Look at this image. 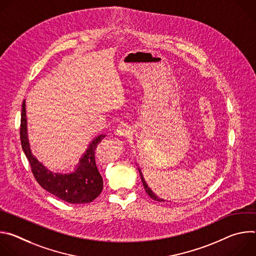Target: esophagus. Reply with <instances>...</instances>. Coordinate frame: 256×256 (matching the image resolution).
Segmentation results:
<instances>
[{
    "mask_svg": "<svg viewBox=\"0 0 256 256\" xmlns=\"http://www.w3.org/2000/svg\"><path fill=\"white\" fill-rule=\"evenodd\" d=\"M130 130L128 126L126 124H120L116 128V134L118 136H128V134H130Z\"/></svg>",
    "mask_w": 256,
    "mask_h": 256,
    "instance_id": "1",
    "label": "esophagus"
}]
</instances>
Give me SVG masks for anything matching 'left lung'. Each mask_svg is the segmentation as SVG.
<instances>
[{
	"label": "left lung",
	"mask_w": 256,
	"mask_h": 256,
	"mask_svg": "<svg viewBox=\"0 0 256 256\" xmlns=\"http://www.w3.org/2000/svg\"><path fill=\"white\" fill-rule=\"evenodd\" d=\"M138 172H140V179H142V186H144V190H146V192L148 194V196L152 198V200H157V202H165L163 198H158L152 190H151V188L148 186V184H146V181H144V176H142V172H140V170L138 169Z\"/></svg>",
	"instance_id": "1"
}]
</instances>
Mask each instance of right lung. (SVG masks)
<instances>
[{"instance_id": "add662e5", "label": "right lung", "mask_w": 256, "mask_h": 256, "mask_svg": "<svg viewBox=\"0 0 256 256\" xmlns=\"http://www.w3.org/2000/svg\"><path fill=\"white\" fill-rule=\"evenodd\" d=\"M25 100L22 104L20 140L22 149L29 161L31 171L38 184L46 192L70 204H88L94 200L102 192L103 179L95 162V150L98 144L106 136L99 134L89 144L74 172L54 173L48 170L31 153L26 118Z\"/></svg>"}]
</instances>
